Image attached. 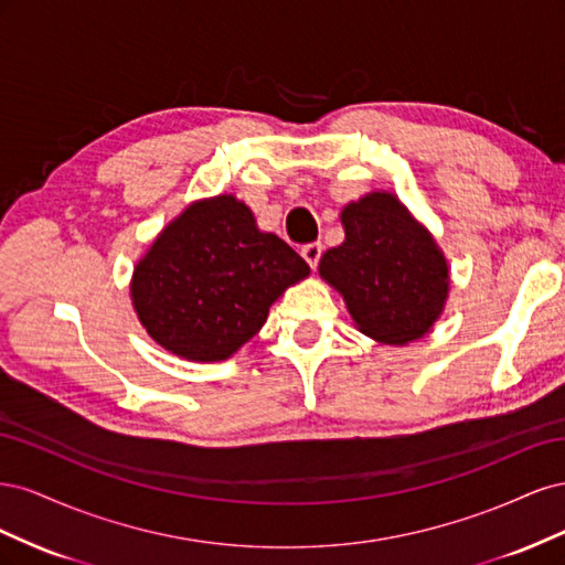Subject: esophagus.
<instances>
[{
	"instance_id": "esophagus-1",
	"label": "esophagus",
	"mask_w": 565,
	"mask_h": 565,
	"mask_svg": "<svg viewBox=\"0 0 565 565\" xmlns=\"http://www.w3.org/2000/svg\"><path fill=\"white\" fill-rule=\"evenodd\" d=\"M301 256L306 259V264H309L311 268H316L318 262H320V256H322V245H320V243L303 245V247H301Z\"/></svg>"
}]
</instances>
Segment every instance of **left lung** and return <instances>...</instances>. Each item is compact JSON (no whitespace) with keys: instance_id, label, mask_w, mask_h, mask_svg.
<instances>
[{"instance_id":"1","label":"left lung","mask_w":565,"mask_h":565,"mask_svg":"<svg viewBox=\"0 0 565 565\" xmlns=\"http://www.w3.org/2000/svg\"><path fill=\"white\" fill-rule=\"evenodd\" d=\"M347 241L322 254L320 276L347 299L367 337L384 344L419 339L448 297V264L431 235L388 193L341 212Z\"/></svg>"}]
</instances>
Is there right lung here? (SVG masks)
Instances as JSON below:
<instances>
[{
    "label": "right lung",
    "instance_id": "1",
    "mask_svg": "<svg viewBox=\"0 0 565 565\" xmlns=\"http://www.w3.org/2000/svg\"><path fill=\"white\" fill-rule=\"evenodd\" d=\"M309 264L262 233L233 195L188 207L134 270L131 299L148 334L188 361H226L266 322Z\"/></svg>",
    "mask_w": 565,
    "mask_h": 565
}]
</instances>
